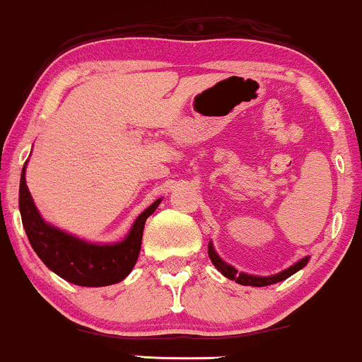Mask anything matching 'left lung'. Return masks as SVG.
<instances>
[{
    "label": "left lung",
    "instance_id": "obj_1",
    "mask_svg": "<svg viewBox=\"0 0 362 362\" xmlns=\"http://www.w3.org/2000/svg\"><path fill=\"white\" fill-rule=\"evenodd\" d=\"M209 259L212 264H214V267L217 270L221 272L222 275L226 276V279L229 280H235L237 284L240 285H250V286H267V285H274V284H279V281L288 279L290 275L296 274V272L303 269V267L308 264L310 257H303V259L296 262V264H293L291 267H288V269H285L284 272H280V274L276 275H270V276H257V275H249V274H244V272H237L234 267L226 264L224 260L221 259L219 255H217V252L214 250V247H212V244L209 242Z\"/></svg>",
    "mask_w": 362,
    "mask_h": 362
}]
</instances>
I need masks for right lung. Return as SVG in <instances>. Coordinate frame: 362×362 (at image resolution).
Returning a JSON list of instances; mask_svg holds the SVG:
<instances>
[{"label": "right lung", "instance_id": "1", "mask_svg": "<svg viewBox=\"0 0 362 362\" xmlns=\"http://www.w3.org/2000/svg\"><path fill=\"white\" fill-rule=\"evenodd\" d=\"M24 171L26 165L23 168L19 182V211L29 244L44 265L61 279L81 286H105L125 279L140 255L145 222L155 212L161 199H156L136 217L122 242L105 245L90 244L42 219L26 186Z\"/></svg>", "mask_w": 362, "mask_h": 362}]
</instances>
